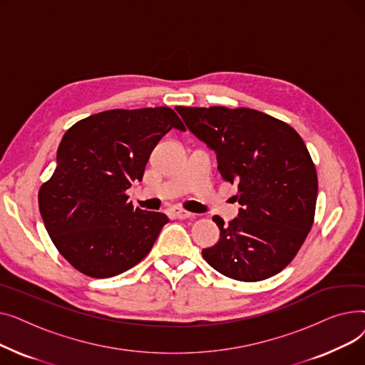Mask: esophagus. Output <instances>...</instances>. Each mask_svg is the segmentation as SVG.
Masks as SVG:
<instances>
[{"instance_id":"esophagus-1","label":"esophagus","mask_w":365,"mask_h":365,"mask_svg":"<svg viewBox=\"0 0 365 365\" xmlns=\"http://www.w3.org/2000/svg\"><path fill=\"white\" fill-rule=\"evenodd\" d=\"M171 213H173V216L178 217V219H190V217H192V213L187 212V210L180 208V207H173Z\"/></svg>"}]
</instances>
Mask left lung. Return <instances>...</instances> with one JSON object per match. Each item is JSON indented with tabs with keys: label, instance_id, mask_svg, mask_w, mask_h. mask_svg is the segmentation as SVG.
I'll return each instance as SVG.
<instances>
[{
	"label": "left lung",
	"instance_id": "obj_1",
	"mask_svg": "<svg viewBox=\"0 0 365 365\" xmlns=\"http://www.w3.org/2000/svg\"><path fill=\"white\" fill-rule=\"evenodd\" d=\"M186 127L216 152L217 170L238 185L242 205L202 257L217 272L255 282L281 272L308 237L318 178L309 150L287 123L250 108L178 106Z\"/></svg>",
	"mask_w": 365,
	"mask_h": 365
}]
</instances>
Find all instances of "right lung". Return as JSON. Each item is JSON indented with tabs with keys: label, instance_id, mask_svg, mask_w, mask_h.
<instances>
[{
	"label": "right lung",
	"instance_id": "add662e5",
	"mask_svg": "<svg viewBox=\"0 0 365 365\" xmlns=\"http://www.w3.org/2000/svg\"><path fill=\"white\" fill-rule=\"evenodd\" d=\"M185 125L171 108L110 109L75 123L57 149L38 205L47 232L76 271L110 278L150 252L168 217L133 207L125 190L142 180L152 149Z\"/></svg>",
	"mask_w": 365,
	"mask_h": 365
}]
</instances>
